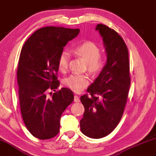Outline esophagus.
<instances>
[{
	"mask_svg": "<svg viewBox=\"0 0 156 156\" xmlns=\"http://www.w3.org/2000/svg\"><path fill=\"white\" fill-rule=\"evenodd\" d=\"M74 102H80L79 97L77 96V95H75V96H74Z\"/></svg>",
	"mask_w": 156,
	"mask_h": 156,
	"instance_id": "34e87169",
	"label": "esophagus"
}]
</instances>
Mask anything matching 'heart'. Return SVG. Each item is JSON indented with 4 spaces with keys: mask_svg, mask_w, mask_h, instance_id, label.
I'll use <instances>...</instances> for the list:
<instances>
[{
    "mask_svg": "<svg viewBox=\"0 0 156 156\" xmlns=\"http://www.w3.org/2000/svg\"><path fill=\"white\" fill-rule=\"evenodd\" d=\"M74 53L87 62L89 72L93 75H98L105 65L104 58L100 56V48L91 41L81 43L73 49ZM70 54L64 51L58 59V67L60 71H65L68 67ZM63 84L76 92H79L89 84V78L85 75H72L63 80Z\"/></svg>",
    "mask_w": 156,
    "mask_h": 156,
    "instance_id": "b5f03b06",
    "label": "heart"
}]
</instances>
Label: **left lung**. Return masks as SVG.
<instances>
[{
    "mask_svg": "<svg viewBox=\"0 0 156 156\" xmlns=\"http://www.w3.org/2000/svg\"><path fill=\"white\" fill-rule=\"evenodd\" d=\"M95 30L102 37L107 62L87 89L91 96L80 97L85 111L80 127L86 136L100 139L110 134L121 121L131 82L129 52L123 38L105 24H97Z\"/></svg>",
    "mask_w": 156,
    "mask_h": 156,
    "instance_id": "left-lung-1",
    "label": "left lung"
}]
</instances>
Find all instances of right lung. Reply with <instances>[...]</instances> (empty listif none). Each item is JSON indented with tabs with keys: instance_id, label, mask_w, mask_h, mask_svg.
Masks as SVG:
<instances>
[{
	"instance_id": "1",
	"label": "right lung",
	"mask_w": 156,
	"mask_h": 156,
	"mask_svg": "<svg viewBox=\"0 0 156 156\" xmlns=\"http://www.w3.org/2000/svg\"><path fill=\"white\" fill-rule=\"evenodd\" d=\"M79 29L45 27L27 39L20 53L17 83L20 109L27 130L35 137L48 140L59 132L62 112L74 99L67 88L59 91L58 59ZM48 90L55 93L48 96Z\"/></svg>"
}]
</instances>
